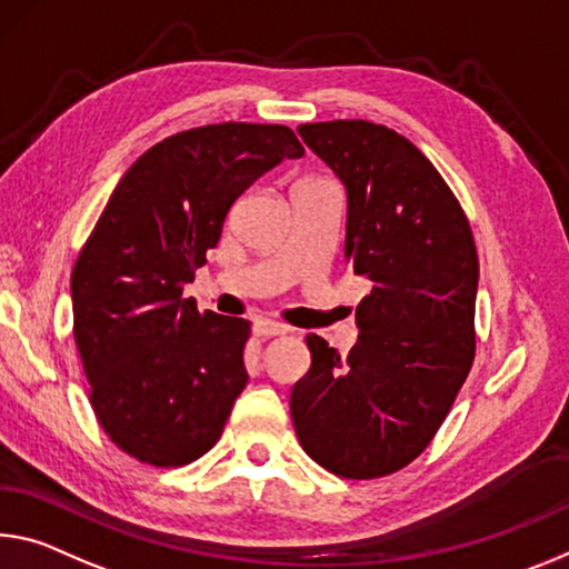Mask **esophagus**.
I'll list each match as a JSON object with an SVG mask.
<instances>
[{
  "label": "esophagus",
  "mask_w": 569,
  "mask_h": 569,
  "mask_svg": "<svg viewBox=\"0 0 569 569\" xmlns=\"http://www.w3.org/2000/svg\"><path fill=\"white\" fill-rule=\"evenodd\" d=\"M252 331L258 333V337H278V333H286L288 327L281 321H273V319H256L252 321Z\"/></svg>",
  "instance_id": "34e87169"
}]
</instances>
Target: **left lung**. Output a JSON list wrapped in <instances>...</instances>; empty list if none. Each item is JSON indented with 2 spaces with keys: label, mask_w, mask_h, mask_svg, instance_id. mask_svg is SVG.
I'll list each match as a JSON object with an SVG mask.
<instances>
[{
  "label": "left lung",
  "mask_w": 569,
  "mask_h": 569,
  "mask_svg": "<svg viewBox=\"0 0 569 569\" xmlns=\"http://www.w3.org/2000/svg\"><path fill=\"white\" fill-rule=\"evenodd\" d=\"M306 147L347 192L345 256L372 293L347 357L317 333L291 390L296 436L345 479L418 458L466 382L476 351L479 256L461 204L420 149L369 121L303 123Z\"/></svg>",
  "instance_id": "1"
}]
</instances>
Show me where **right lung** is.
Returning <instances> with one entry per match:
<instances>
[{"label": "right lung", "mask_w": 569, "mask_h": 569, "mask_svg": "<svg viewBox=\"0 0 569 569\" xmlns=\"http://www.w3.org/2000/svg\"><path fill=\"white\" fill-rule=\"evenodd\" d=\"M303 147L288 126L214 123L133 161L80 250L70 299L90 405L111 440L151 466H184L222 436L248 369L250 323L197 311L184 283L246 189Z\"/></svg>", "instance_id": "obj_1"}]
</instances>
